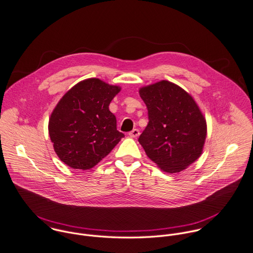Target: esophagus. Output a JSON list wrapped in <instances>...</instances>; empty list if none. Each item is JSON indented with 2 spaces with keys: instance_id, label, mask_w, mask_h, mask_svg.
I'll return each mask as SVG.
<instances>
[{
  "instance_id": "34e87169",
  "label": "esophagus",
  "mask_w": 253,
  "mask_h": 253,
  "mask_svg": "<svg viewBox=\"0 0 253 253\" xmlns=\"http://www.w3.org/2000/svg\"><path fill=\"white\" fill-rule=\"evenodd\" d=\"M131 138H137L139 135H140V131L138 130V129H134V130H132L131 132H129V134H128Z\"/></svg>"
}]
</instances>
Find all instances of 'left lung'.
<instances>
[{"label": "left lung", "mask_w": 253, "mask_h": 253, "mask_svg": "<svg viewBox=\"0 0 253 253\" xmlns=\"http://www.w3.org/2000/svg\"><path fill=\"white\" fill-rule=\"evenodd\" d=\"M149 123L139 143L163 171L177 173L202 154L206 122L198 104L181 87L160 81L140 90Z\"/></svg>", "instance_id": "8db88e82"}]
</instances>
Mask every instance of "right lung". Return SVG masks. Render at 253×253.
Segmentation results:
<instances>
[{"label": "right lung", "instance_id": "1", "mask_svg": "<svg viewBox=\"0 0 253 253\" xmlns=\"http://www.w3.org/2000/svg\"><path fill=\"white\" fill-rule=\"evenodd\" d=\"M119 91L117 86L91 78L76 84L58 101L49 121V134L62 162L74 169H90L124 137L108 109Z\"/></svg>", "mask_w": 253, "mask_h": 253}]
</instances>
